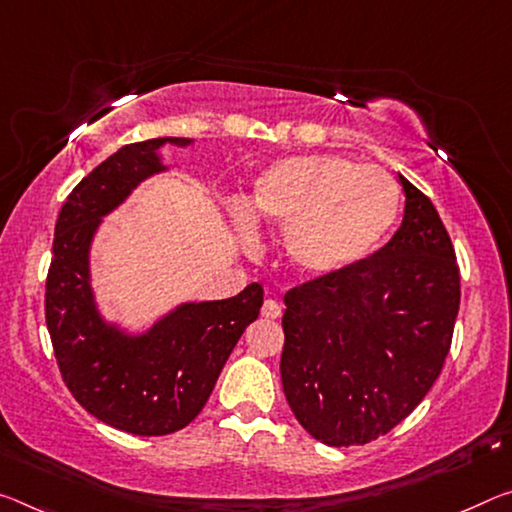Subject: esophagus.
<instances>
[{"mask_svg":"<svg viewBox=\"0 0 512 512\" xmlns=\"http://www.w3.org/2000/svg\"><path fill=\"white\" fill-rule=\"evenodd\" d=\"M280 314H282L280 303H275V300H264V305H262L264 319H278Z\"/></svg>","mask_w":512,"mask_h":512,"instance_id":"esophagus-1","label":"esophagus"}]
</instances>
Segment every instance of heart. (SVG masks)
Listing matches in <instances>:
<instances>
[{
  "label": "heart",
  "mask_w": 512,
  "mask_h": 512,
  "mask_svg": "<svg viewBox=\"0 0 512 512\" xmlns=\"http://www.w3.org/2000/svg\"><path fill=\"white\" fill-rule=\"evenodd\" d=\"M401 212L392 175L335 154L294 157L255 180L248 216L287 232V255L300 271L328 275L369 257Z\"/></svg>",
  "instance_id": "b5f03b06"
}]
</instances>
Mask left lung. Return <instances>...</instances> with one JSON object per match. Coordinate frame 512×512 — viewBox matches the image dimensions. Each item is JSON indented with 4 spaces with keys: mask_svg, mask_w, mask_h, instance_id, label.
Returning a JSON list of instances; mask_svg holds the SVG:
<instances>
[{
    "mask_svg": "<svg viewBox=\"0 0 512 512\" xmlns=\"http://www.w3.org/2000/svg\"><path fill=\"white\" fill-rule=\"evenodd\" d=\"M403 223L376 253L285 294L280 376L300 426L367 444L417 408L442 373L460 269L433 202L403 175Z\"/></svg>",
    "mask_w": 512,
    "mask_h": 512,
    "instance_id": "left-lung-1",
    "label": "left lung"
}]
</instances>
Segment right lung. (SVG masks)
Returning a JSON list of instances; mask_svg holds the SVG:
<instances>
[{"label": "right lung", "mask_w": 512, "mask_h": 512, "mask_svg": "<svg viewBox=\"0 0 512 512\" xmlns=\"http://www.w3.org/2000/svg\"><path fill=\"white\" fill-rule=\"evenodd\" d=\"M166 141L189 143L123 145L72 189L56 218L45 280V321L63 383L93 417L143 437L175 433L200 415L264 300L253 282L232 298L177 307L141 337L100 319L88 285L93 232L136 184L164 170L157 150Z\"/></svg>", "instance_id": "add662e5"}]
</instances>
